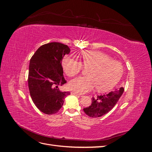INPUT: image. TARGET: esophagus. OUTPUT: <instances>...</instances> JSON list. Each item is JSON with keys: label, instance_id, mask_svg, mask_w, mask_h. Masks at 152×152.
Masks as SVG:
<instances>
[{"label": "esophagus", "instance_id": "obj_1", "mask_svg": "<svg viewBox=\"0 0 152 152\" xmlns=\"http://www.w3.org/2000/svg\"><path fill=\"white\" fill-rule=\"evenodd\" d=\"M71 94H72V95H75V96H78V97H80V96H81V95H80V94H78V93H74V92H72V93H71Z\"/></svg>", "mask_w": 152, "mask_h": 152}]
</instances>
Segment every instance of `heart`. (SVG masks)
I'll use <instances>...</instances> for the list:
<instances>
[{"mask_svg": "<svg viewBox=\"0 0 152 152\" xmlns=\"http://www.w3.org/2000/svg\"><path fill=\"white\" fill-rule=\"evenodd\" d=\"M82 62L87 71V77L75 78L69 83L70 89L75 93L83 94L96 86L99 91L112 89L120 80L123 73L122 64L113 60L108 55L98 50H86L82 54ZM79 61L72 58H65L62 66L68 76H74L83 68Z\"/></svg>", "mask_w": 152, "mask_h": 152, "instance_id": "obj_1", "label": "heart"}]
</instances>
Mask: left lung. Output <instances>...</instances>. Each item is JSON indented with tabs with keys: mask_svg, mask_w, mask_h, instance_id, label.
Returning <instances> with one entry per match:
<instances>
[{
	"mask_svg": "<svg viewBox=\"0 0 152 152\" xmlns=\"http://www.w3.org/2000/svg\"><path fill=\"white\" fill-rule=\"evenodd\" d=\"M124 91L123 87H120L107 94L93 98L91 106L84 108V112L87 115L93 118L104 115L115 107L123 94Z\"/></svg>",
	"mask_w": 152,
	"mask_h": 152,
	"instance_id": "left-lung-1",
	"label": "left lung"
}]
</instances>
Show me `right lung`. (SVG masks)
<instances>
[{"label":"right lung","mask_w":152,"mask_h":152,"mask_svg":"<svg viewBox=\"0 0 152 152\" xmlns=\"http://www.w3.org/2000/svg\"><path fill=\"white\" fill-rule=\"evenodd\" d=\"M68 45L50 42L40 46L31 57L28 72V88L32 101L44 113H57L70 92H61L59 86L65 84L61 65L63 58L68 54Z\"/></svg>","instance_id":"obj_1"}]
</instances>
